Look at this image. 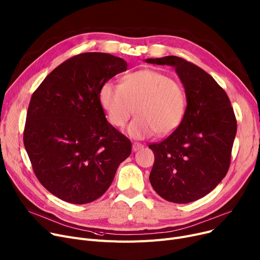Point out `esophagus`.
I'll list each match as a JSON object with an SVG mask.
<instances>
[{"mask_svg": "<svg viewBox=\"0 0 260 260\" xmlns=\"http://www.w3.org/2000/svg\"><path fill=\"white\" fill-rule=\"evenodd\" d=\"M141 148H143V144L138 143V142H134L133 143V151L134 152H137V151H139V149H141Z\"/></svg>", "mask_w": 260, "mask_h": 260, "instance_id": "34e87169", "label": "esophagus"}]
</instances>
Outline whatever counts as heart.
Returning a JSON list of instances; mask_svg holds the SVG:
<instances>
[{
    "mask_svg": "<svg viewBox=\"0 0 260 260\" xmlns=\"http://www.w3.org/2000/svg\"><path fill=\"white\" fill-rule=\"evenodd\" d=\"M100 102L116 127L124 126L136 108L137 117L127 127V134L135 139L152 137L156 133L172 134L181 124L186 111L183 86L154 70L127 74L121 84L106 82L100 90Z\"/></svg>",
    "mask_w": 260,
    "mask_h": 260,
    "instance_id": "obj_1",
    "label": "heart"
}]
</instances>
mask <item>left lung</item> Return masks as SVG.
I'll return each mask as SVG.
<instances>
[{
	"label": "left lung",
	"mask_w": 260,
	"mask_h": 260,
	"mask_svg": "<svg viewBox=\"0 0 260 260\" xmlns=\"http://www.w3.org/2000/svg\"><path fill=\"white\" fill-rule=\"evenodd\" d=\"M145 62L173 66L187 103L177 129L163 141L148 145L155 155L149 181L168 201H195L208 195L228 173L237 132L233 107L226 92L197 65L176 56Z\"/></svg>",
	"instance_id": "8db88e82"
}]
</instances>
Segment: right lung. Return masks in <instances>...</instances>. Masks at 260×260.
<instances>
[{
	"mask_svg": "<svg viewBox=\"0 0 260 260\" xmlns=\"http://www.w3.org/2000/svg\"><path fill=\"white\" fill-rule=\"evenodd\" d=\"M127 63L104 52L80 53L60 64L32 93L24 145L37 178L70 203L101 197L132 143L106 118L100 102L104 83Z\"/></svg>",
	"mask_w": 260,
	"mask_h": 260,
	"instance_id": "obj_1",
	"label": "right lung"
}]
</instances>
